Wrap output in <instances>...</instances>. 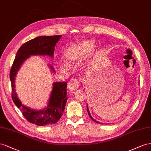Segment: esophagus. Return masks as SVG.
<instances>
[{"instance_id": "esophagus-1", "label": "esophagus", "mask_w": 151, "mask_h": 151, "mask_svg": "<svg viewBox=\"0 0 151 151\" xmlns=\"http://www.w3.org/2000/svg\"><path fill=\"white\" fill-rule=\"evenodd\" d=\"M79 86H80V81L76 79H74V80H71L70 82L68 83V88L71 92H72L78 88L79 87Z\"/></svg>"}]
</instances>
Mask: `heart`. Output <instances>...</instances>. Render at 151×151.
I'll use <instances>...</instances> for the list:
<instances>
[{
  "instance_id": "b5f03b06",
  "label": "heart",
  "mask_w": 151,
  "mask_h": 151,
  "mask_svg": "<svg viewBox=\"0 0 151 151\" xmlns=\"http://www.w3.org/2000/svg\"><path fill=\"white\" fill-rule=\"evenodd\" d=\"M94 46V42L90 40H85L70 46L64 53L66 63L63 62L60 64V68L63 70H68V64H74L80 60L83 59L90 54L93 49Z\"/></svg>"
}]
</instances>
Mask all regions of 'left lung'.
I'll list each match as a JSON object with an SVG mask.
<instances>
[{
  "label": "left lung",
  "instance_id": "8db88e82",
  "mask_svg": "<svg viewBox=\"0 0 151 151\" xmlns=\"http://www.w3.org/2000/svg\"><path fill=\"white\" fill-rule=\"evenodd\" d=\"M87 110L88 114V115H89V116H90V118H91V119L93 120V122H96V123H100L99 122H97L96 120H95V119H94L92 118V116H91V114H90V111H89V109H88V106H87Z\"/></svg>",
  "mask_w": 151,
  "mask_h": 151
}]
</instances>
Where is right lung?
<instances>
[{"instance_id":"right-lung-1","label":"right lung","mask_w":151,"mask_h":151,"mask_svg":"<svg viewBox=\"0 0 151 151\" xmlns=\"http://www.w3.org/2000/svg\"><path fill=\"white\" fill-rule=\"evenodd\" d=\"M61 35L40 36L24 43L17 52L14 61L10 71V80L12 87V99L16 106L30 123L38 126H45L57 123L61 118L65 108L68 98L67 83L58 81L53 83L48 105L42 110H34L24 106L18 99L15 90V76L23 62L31 55H41L54 56V47L61 38ZM49 68L52 72L54 69L51 65Z\"/></svg>"}]
</instances>
